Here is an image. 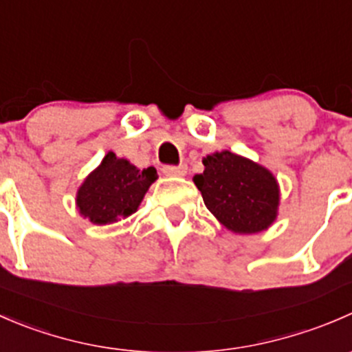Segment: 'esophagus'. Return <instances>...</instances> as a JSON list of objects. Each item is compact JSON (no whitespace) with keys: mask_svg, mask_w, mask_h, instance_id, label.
<instances>
[{"mask_svg":"<svg viewBox=\"0 0 352 352\" xmlns=\"http://www.w3.org/2000/svg\"><path fill=\"white\" fill-rule=\"evenodd\" d=\"M163 175L166 177H184L187 173V165H179V166H172L166 165L162 168Z\"/></svg>","mask_w":352,"mask_h":352,"instance_id":"1","label":"esophagus"}]
</instances>
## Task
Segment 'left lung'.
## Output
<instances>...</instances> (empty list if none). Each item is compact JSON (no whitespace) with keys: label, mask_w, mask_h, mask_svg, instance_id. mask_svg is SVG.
Listing matches in <instances>:
<instances>
[{"label":"left lung","mask_w":352,"mask_h":352,"mask_svg":"<svg viewBox=\"0 0 352 352\" xmlns=\"http://www.w3.org/2000/svg\"><path fill=\"white\" fill-rule=\"evenodd\" d=\"M204 172L192 179L206 208L230 232L252 235L278 218L281 190L265 166L228 150L202 158Z\"/></svg>","instance_id":"8db88e82"}]
</instances>
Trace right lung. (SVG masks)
<instances>
[{
	"instance_id": "1",
	"label": "right lung",
	"mask_w": 352,
	"mask_h": 352,
	"mask_svg": "<svg viewBox=\"0 0 352 352\" xmlns=\"http://www.w3.org/2000/svg\"><path fill=\"white\" fill-rule=\"evenodd\" d=\"M158 179L153 166L138 168L109 151L76 192V209L94 225H112L138 211L144 194Z\"/></svg>"
}]
</instances>
